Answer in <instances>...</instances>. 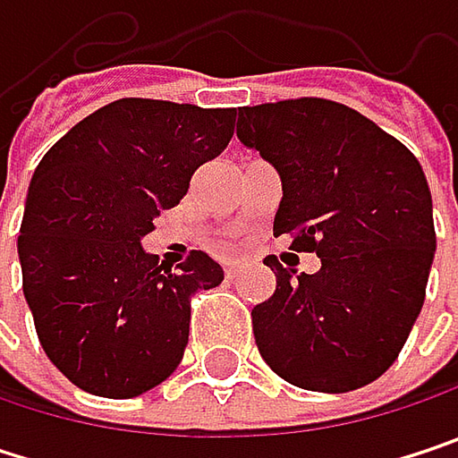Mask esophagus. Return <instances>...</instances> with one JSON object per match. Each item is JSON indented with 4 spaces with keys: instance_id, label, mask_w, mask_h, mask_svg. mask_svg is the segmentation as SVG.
<instances>
[{
    "instance_id": "obj_1",
    "label": "esophagus",
    "mask_w": 458,
    "mask_h": 458,
    "mask_svg": "<svg viewBox=\"0 0 458 458\" xmlns=\"http://www.w3.org/2000/svg\"><path fill=\"white\" fill-rule=\"evenodd\" d=\"M225 276H228L230 281H233V278H238V276H241V265H235V262H228V265H225Z\"/></svg>"
}]
</instances>
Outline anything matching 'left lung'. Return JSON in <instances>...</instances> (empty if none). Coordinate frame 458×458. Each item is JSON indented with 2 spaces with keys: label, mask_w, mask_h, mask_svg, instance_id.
<instances>
[{
  "label": "left lung",
  "mask_w": 458,
  "mask_h": 458,
  "mask_svg": "<svg viewBox=\"0 0 458 458\" xmlns=\"http://www.w3.org/2000/svg\"><path fill=\"white\" fill-rule=\"evenodd\" d=\"M238 138L284 185L273 233H294L320 270L297 278L267 257L276 292L251 310L265 363L289 385L350 393L403 350L435 254L432 196L411 150L323 98L238 108Z\"/></svg>",
  "instance_id": "8db88e82"
}]
</instances>
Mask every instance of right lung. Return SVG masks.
Returning a JSON list of instances; mask_svg holds the SVG:
<instances>
[{"label": "right lung", "instance_id": "1", "mask_svg": "<svg viewBox=\"0 0 458 458\" xmlns=\"http://www.w3.org/2000/svg\"><path fill=\"white\" fill-rule=\"evenodd\" d=\"M233 127L235 108L122 98L39 161L18 235L23 294L47 358L84 393L135 398L180 366L191 297L223 267L191 251L172 273L140 238Z\"/></svg>", "mask_w": 458, "mask_h": 458}]
</instances>
